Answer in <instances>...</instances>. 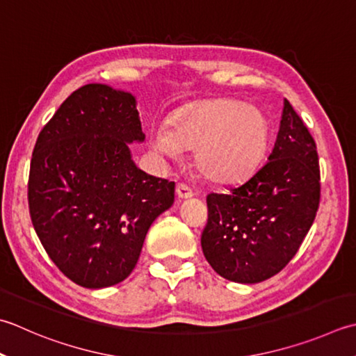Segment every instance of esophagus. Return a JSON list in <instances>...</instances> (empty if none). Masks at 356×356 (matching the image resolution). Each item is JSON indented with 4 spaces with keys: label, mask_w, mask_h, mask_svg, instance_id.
Masks as SVG:
<instances>
[{
    "label": "esophagus",
    "mask_w": 356,
    "mask_h": 356,
    "mask_svg": "<svg viewBox=\"0 0 356 356\" xmlns=\"http://www.w3.org/2000/svg\"><path fill=\"white\" fill-rule=\"evenodd\" d=\"M176 193H177V196L180 197V199H188V197H193V190L190 186H188L186 184H179L177 185V188H176Z\"/></svg>",
    "instance_id": "34e87169"
}]
</instances>
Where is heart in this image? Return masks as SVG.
<instances>
[{
    "mask_svg": "<svg viewBox=\"0 0 356 356\" xmlns=\"http://www.w3.org/2000/svg\"><path fill=\"white\" fill-rule=\"evenodd\" d=\"M268 140L270 127L262 111L229 99L191 104L171 117V128H151L156 149L170 156L194 149L197 171L219 185L252 176L266 157Z\"/></svg>",
    "mask_w": 356,
    "mask_h": 356,
    "instance_id": "1",
    "label": "heart"
}]
</instances>
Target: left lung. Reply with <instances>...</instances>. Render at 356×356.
Masks as SVG:
<instances>
[{
  "label": "left lung",
  "mask_w": 356,
  "mask_h": 356,
  "mask_svg": "<svg viewBox=\"0 0 356 356\" xmlns=\"http://www.w3.org/2000/svg\"><path fill=\"white\" fill-rule=\"evenodd\" d=\"M316 143L289 100L268 162L227 194L207 196L202 252L228 281L256 284L287 266L321 197Z\"/></svg>",
  "instance_id": "left-lung-1"
}]
</instances>
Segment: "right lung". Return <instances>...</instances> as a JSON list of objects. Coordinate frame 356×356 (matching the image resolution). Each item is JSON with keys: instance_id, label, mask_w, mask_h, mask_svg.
<instances>
[{"instance_id": "obj_1", "label": "right lung", "mask_w": 356, "mask_h": 356, "mask_svg": "<svg viewBox=\"0 0 356 356\" xmlns=\"http://www.w3.org/2000/svg\"><path fill=\"white\" fill-rule=\"evenodd\" d=\"M143 138L134 97L100 83L74 90L38 134L27 182L32 225L81 287L127 280L151 224L172 205L176 184L132 162L128 143Z\"/></svg>"}]
</instances>
